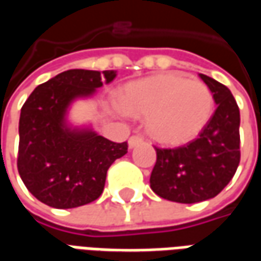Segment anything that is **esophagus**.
<instances>
[{"mask_svg": "<svg viewBox=\"0 0 261 261\" xmlns=\"http://www.w3.org/2000/svg\"><path fill=\"white\" fill-rule=\"evenodd\" d=\"M144 141V138L141 136H131L130 140H128V147L130 148H134L137 147L138 144H141Z\"/></svg>", "mask_w": 261, "mask_h": 261, "instance_id": "34e87169", "label": "esophagus"}]
</instances>
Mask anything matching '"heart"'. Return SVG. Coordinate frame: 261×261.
I'll return each mask as SVG.
<instances>
[{
	"mask_svg": "<svg viewBox=\"0 0 261 261\" xmlns=\"http://www.w3.org/2000/svg\"><path fill=\"white\" fill-rule=\"evenodd\" d=\"M119 106L127 116H147L145 127L153 140L180 144L205 127L213 114L214 96L201 81L164 72L127 84L120 92Z\"/></svg>",
	"mask_w": 261,
	"mask_h": 261,
	"instance_id": "b5f03b06",
	"label": "heart"
}]
</instances>
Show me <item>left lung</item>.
I'll list each match as a JSON object with an SVG mask.
<instances>
[{"label": "left lung", "instance_id": "1", "mask_svg": "<svg viewBox=\"0 0 261 261\" xmlns=\"http://www.w3.org/2000/svg\"><path fill=\"white\" fill-rule=\"evenodd\" d=\"M217 109L205 127L186 145L158 148L151 189L169 201L193 204L213 198L232 180L241 161V114L235 97L218 81L200 74Z\"/></svg>", "mask_w": 261, "mask_h": 261}]
</instances>
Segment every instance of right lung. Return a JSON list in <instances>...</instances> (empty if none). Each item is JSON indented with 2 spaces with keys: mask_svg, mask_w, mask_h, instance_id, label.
I'll return each mask as SVG.
<instances>
[{
  "mask_svg": "<svg viewBox=\"0 0 261 261\" xmlns=\"http://www.w3.org/2000/svg\"><path fill=\"white\" fill-rule=\"evenodd\" d=\"M116 75L113 69H68L37 86L22 106L18 172L39 201L61 210L95 201L110 165L127 153V142L110 141L67 120L71 103L91 97Z\"/></svg>",
  "mask_w": 261,
  "mask_h": 261,
  "instance_id": "1",
  "label": "right lung"
}]
</instances>
